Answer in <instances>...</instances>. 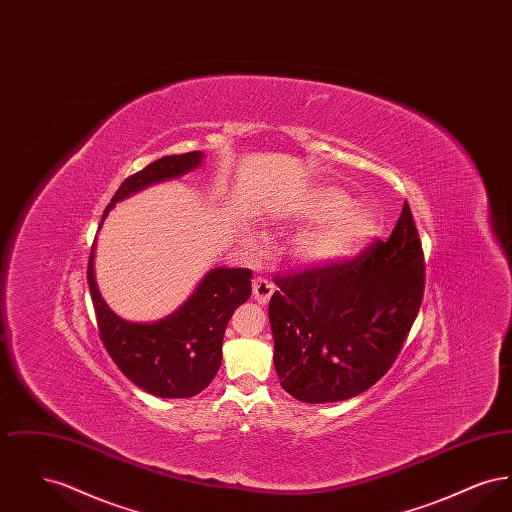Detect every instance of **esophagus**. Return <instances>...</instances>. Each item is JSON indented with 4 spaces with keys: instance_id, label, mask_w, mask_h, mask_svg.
<instances>
[{
    "instance_id": "esophagus-1",
    "label": "esophagus",
    "mask_w": 512,
    "mask_h": 512,
    "mask_svg": "<svg viewBox=\"0 0 512 512\" xmlns=\"http://www.w3.org/2000/svg\"><path fill=\"white\" fill-rule=\"evenodd\" d=\"M272 293H274V284L268 278L257 276L253 280V297H255V301L265 305V303H268V299L272 297Z\"/></svg>"
}]
</instances>
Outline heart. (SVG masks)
<instances>
[{
	"mask_svg": "<svg viewBox=\"0 0 512 512\" xmlns=\"http://www.w3.org/2000/svg\"><path fill=\"white\" fill-rule=\"evenodd\" d=\"M301 222H318L293 242V261L303 267H330L355 257L378 230L376 215L353 207L338 188H322L299 213Z\"/></svg>",
	"mask_w": 512,
	"mask_h": 512,
	"instance_id": "heart-1",
	"label": "heart"
}]
</instances>
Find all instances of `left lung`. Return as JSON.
<instances>
[{"mask_svg":"<svg viewBox=\"0 0 512 512\" xmlns=\"http://www.w3.org/2000/svg\"><path fill=\"white\" fill-rule=\"evenodd\" d=\"M268 318L280 386L303 403L374 386L409 336L424 295V253L405 201L388 242L330 267L276 276Z\"/></svg>","mask_w":512,"mask_h":512,"instance_id":"obj_1","label":"left lung"}]
</instances>
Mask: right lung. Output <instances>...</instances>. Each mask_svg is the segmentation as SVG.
I'll return each instance as SVG.
<instances>
[{"label": "right lung", "instance_id": "right-lung-1", "mask_svg": "<svg viewBox=\"0 0 512 512\" xmlns=\"http://www.w3.org/2000/svg\"><path fill=\"white\" fill-rule=\"evenodd\" d=\"M201 159V151L167 155L128 176L107 205L101 222L117 201L151 184L194 171ZM94 251L96 244L90 251L88 286L99 338L122 374L138 388L163 399H184L205 390L222 363V338L228 320L251 295V270L211 268L178 311L157 322H130L115 315L103 301L94 276Z\"/></svg>", "mask_w": 512, "mask_h": 512}]
</instances>
